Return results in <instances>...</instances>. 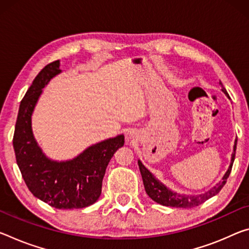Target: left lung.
<instances>
[{
    "label": "left lung",
    "instance_id": "1",
    "mask_svg": "<svg viewBox=\"0 0 249 249\" xmlns=\"http://www.w3.org/2000/svg\"><path fill=\"white\" fill-rule=\"evenodd\" d=\"M220 85L223 86L222 83H220ZM222 90L228 96L226 89H225L224 86H223ZM236 145H237V140L235 141L234 153H232V155H231V161L230 168H228L226 174L224 175L223 180L220 181L219 184H217L215 187H213L211 191L205 193V194L196 195V196H187V195H183V194H177V193L169 191L166 186H164V185L161 184L160 180H157L155 177L152 175V173L149 172L143 164H142L141 160H139V167H140V171L142 174V178H143V183H144V187H145L146 193H147V195L151 197L154 202L163 205V206L181 207V208H191L194 206H198V205L203 204L204 202H206L208 198H211V197L215 196L216 194H218V193L220 192V189H222L224 187V185L226 184L228 176H230L231 172L232 163H234V160H235Z\"/></svg>",
    "mask_w": 249,
    "mask_h": 249
}]
</instances>
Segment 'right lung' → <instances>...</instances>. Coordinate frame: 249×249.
Masks as SVG:
<instances>
[{
	"label": "right lung",
	"mask_w": 249,
	"mask_h": 249,
	"mask_svg": "<svg viewBox=\"0 0 249 249\" xmlns=\"http://www.w3.org/2000/svg\"><path fill=\"white\" fill-rule=\"evenodd\" d=\"M58 68L60 61L47 64L27 89L19 104L13 147L23 179L35 197L58 210L84 208L100 197L106 167L124 145V135L89 146L72 160L47 159L33 137L31 115L42 89L61 72Z\"/></svg>",
	"instance_id": "obj_1"
}]
</instances>
